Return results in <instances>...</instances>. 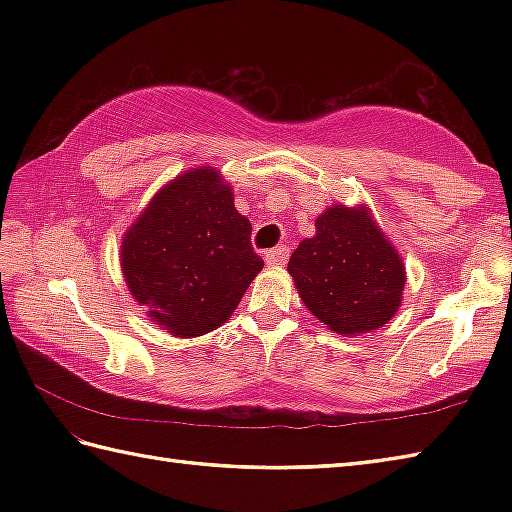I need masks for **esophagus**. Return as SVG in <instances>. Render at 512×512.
<instances>
[{"label":"esophagus","instance_id":"obj_1","mask_svg":"<svg viewBox=\"0 0 512 512\" xmlns=\"http://www.w3.org/2000/svg\"><path fill=\"white\" fill-rule=\"evenodd\" d=\"M290 257V248L288 246H277V248H270L266 253V262L270 266H284Z\"/></svg>","mask_w":512,"mask_h":512}]
</instances>
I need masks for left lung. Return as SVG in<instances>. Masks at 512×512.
Here are the masks:
<instances>
[{
	"label": "left lung",
	"mask_w": 512,
	"mask_h": 512,
	"mask_svg": "<svg viewBox=\"0 0 512 512\" xmlns=\"http://www.w3.org/2000/svg\"><path fill=\"white\" fill-rule=\"evenodd\" d=\"M308 310L339 334H365L394 317L405 266L365 209L332 206L317 235L303 239L288 262Z\"/></svg>",
	"instance_id": "left-lung-1"
}]
</instances>
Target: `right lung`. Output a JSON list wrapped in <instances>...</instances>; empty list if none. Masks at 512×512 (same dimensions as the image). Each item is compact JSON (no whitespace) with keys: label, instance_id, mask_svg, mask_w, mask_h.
Returning <instances> with one entry per match:
<instances>
[{"label":"right lung","instance_id":"right-lung-1","mask_svg":"<svg viewBox=\"0 0 512 512\" xmlns=\"http://www.w3.org/2000/svg\"><path fill=\"white\" fill-rule=\"evenodd\" d=\"M250 231L220 173H184L149 202L123 239L129 292L173 336L215 330L264 268Z\"/></svg>","mask_w":512,"mask_h":512}]
</instances>
